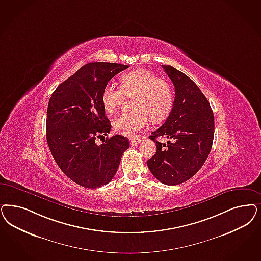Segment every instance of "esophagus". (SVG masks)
I'll list each match as a JSON object with an SVG mask.
<instances>
[{"label":"esophagus","mask_w":261,"mask_h":261,"mask_svg":"<svg viewBox=\"0 0 261 261\" xmlns=\"http://www.w3.org/2000/svg\"><path fill=\"white\" fill-rule=\"evenodd\" d=\"M141 141H142L141 138L135 137V138H132V139L130 140V143L132 144H138L139 143H141Z\"/></svg>","instance_id":"1"}]
</instances>
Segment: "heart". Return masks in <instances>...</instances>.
Listing matches in <instances>:
<instances>
[{"instance_id": "b5f03b06", "label": "heart", "mask_w": 261, "mask_h": 261, "mask_svg": "<svg viewBox=\"0 0 261 261\" xmlns=\"http://www.w3.org/2000/svg\"><path fill=\"white\" fill-rule=\"evenodd\" d=\"M120 84L121 89L109 83L101 93L102 105L109 114L120 107L125 96L133 97L131 107L134 110L121 114L114 120L113 125L118 134L132 137L143 130L150 118L153 122H160L170 114L174 93L167 80L141 68L122 74Z\"/></svg>"}]
</instances>
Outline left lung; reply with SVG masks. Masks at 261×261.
I'll return each mask as SVG.
<instances>
[{
  "mask_svg": "<svg viewBox=\"0 0 261 261\" xmlns=\"http://www.w3.org/2000/svg\"><path fill=\"white\" fill-rule=\"evenodd\" d=\"M175 90L171 113L165 123L151 133L157 150L147 167L166 185H178L193 177L206 161L214 138V115L204 94L187 75L163 65ZM157 136L169 139L167 145Z\"/></svg>",
  "mask_w": 261,
  "mask_h": 261,
  "instance_id": "1",
  "label": "left lung"
}]
</instances>
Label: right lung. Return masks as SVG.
Listing matches in <instances>:
<instances>
[{
    "mask_svg": "<svg viewBox=\"0 0 261 261\" xmlns=\"http://www.w3.org/2000/svg\"><path fill=\"white\" fill-rule=\"evenodd\" d=\"M128 65L114 63L85 64L63 82L49 100L46 139L63 173L83 187L94 189L114 178L120 159L129 148L128 139L113 136L101 144L111 123L105 116L101 93L108 82Z\"/></svg>",
    "mask_w": 261,
    "mask_h": 261,
    "instance_id": "1",
    "label": "right lung"
}]
</instances>
